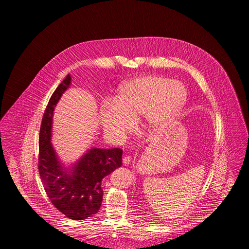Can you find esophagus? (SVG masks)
I'll use <instances>...</instances> for the list:
<instances>
[{"label":"esophagus","mask_w":249,"mask_h":249,"mask_svg":"<svg viewBox=\"0 0 249 249\" xmlns=\"http://www.w3.org/2000/svg\"><path fill=\"white\" fill-rule=\"evenodd\" d=\"M131 160H132V158H131L130 156H124V157H123V160H122V161H123V163H124L125 165H128V164L130 163Z\"/></svg>","instance_id":"esophagus-1"}]
</instances>
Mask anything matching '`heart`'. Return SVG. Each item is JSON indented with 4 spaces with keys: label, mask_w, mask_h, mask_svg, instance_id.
I'll use <instances>...</instances> for the list:
<instances>
[{
    "label": "heart",
    "mask_w": 249,
    "mask_h": 249,
    "mask_svg": "<svg viewBox=\"0 0 249 249\" xmlns=\"http://www.w3.org/2000/svg\"><path fill=\"white\" fill-rule=\"evenodd\" d=\"M186 89L179 82L161 76H143L121 85L114 102L107 101L99 123L107 135L122 138L143 116L142 126L153 132L164 128L180 110Z\"/></svg>",
    "instance_id": "b5f03b06"
}]
</instances>
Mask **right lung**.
I'll return each instance as SVG.
<instances>
[{"mask_svg": "<svg viewBox=\"0 0 249 249\" xmlns=\"http://www.w3.org/2000/svg\"><path fill=\"white\" fill-rule=\"evenodd\" d=\"M70 84L68 75L45 108L39 134L38 170L53 206L68 218L85 220L99 210L103 197L101 181L121 167L122 150L92 148L69 167L61 162L51 143L53 110Z\"/></svg>", "mask_w": 249, "mask_h": 249, "instance_id": "add662e5", "label": "right lung"}]
</instances>
